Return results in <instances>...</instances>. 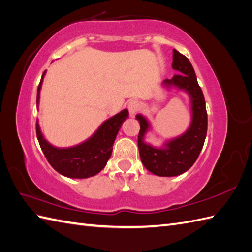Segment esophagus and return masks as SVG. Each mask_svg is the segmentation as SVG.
Returning a JSON list of instances; mask_svg holds the SVG:
<instances>
[{"instance_id":"esophagus-1","label":"esophagus","mask_w":252,"mask_h":252,"mask_svg":"<svg viewBox=\"0 0 252 252\" xmlns=\"http://www.w3.org/2000/svg\"><path fill=\"white\" fill-rule=\"evenodd\" d=\"M140 109V104L138 101H130L128 104V110L130 112L131 116H134V114L139 111Z\"/></svg>"}]
</instances>
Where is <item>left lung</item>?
I'll return each mask as SVG.
<instances>
[{"label":"left lung","mask_w":252,"mask_h":252,"mask_svg":"<svg viewBox=\"0 0 252 252\" xmlns=\"http://www.w3.org/2000/svg\"><path fill=\"white\" fill-rule=\"evenodd\" d=\"M172 68L179 73L171 80L166 79L163 85L177 87L188 94L191 101V124L188 130L178 138L164 144L162 148L152 147L144 142V135L150 125L141 114L136 116L140 122L138 146L145 168L158 177H175L187 171L199 157L207 134V111L203 91L197 83L196 75L190 61L173 49Z\"/></svg>","instance_id":"1"}]
</instances>
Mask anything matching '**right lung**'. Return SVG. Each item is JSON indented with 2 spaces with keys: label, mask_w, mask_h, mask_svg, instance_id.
Returning <instances> with one entry per match:
<instances>
[{
  "label": "right lung",
  "mask_w": 252,
  "mask_h": 252,
  "mask_svg": "<svg viewBox=\"0 0 252 252\" xmlns=\"http://www.w3.org/2000/svg\"><path fill=\"white\" fill-rule=\"evenodd\" d=\"M46 71H44L41 82L37 86L36 106L39 107L40 90L42 87L43 78ZM128 110L124 109L112 118L105 121L98 127L97 130L90 138L77 146L69 148H57L52 146L41 132L39 121H36V136L40 143L44 156L48 163L60 174L72 179H86L94 177L100 172L107 164L111 152L112 145L123 122L128 118Z\"/></svg>",
  "instance_id": "add662e5"
}]
</instances>
